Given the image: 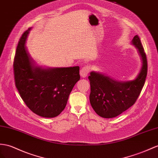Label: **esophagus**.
<instances>
[{
    "instance_id": "1",
    "label": "esophagus",
    "mask_w": 158,
    "mask_h": 158,
    "mask_svg": "<svg viewBox=\"0 0 158 158\" xmlns=\"http://www.w3.org/2000/svg\"><path fill=\"white\" fill-rule=\"evenodd\" d=\"M90 71V68L89 67H83L80 70V75L81 77H86L88 75Z\"/></svg>"
}]
</instances>
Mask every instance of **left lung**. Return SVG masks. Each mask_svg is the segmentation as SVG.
<instances>
[{
    "instance_id": "obj_1",
    "label": "left lung",
    "mask_w": 158,
    "mask_h": 158,
    "mask_svg": "<svg viewBox=\"0 0 158 158\" xmlns=\"http://www.w3.org/2000/svg\"><path fill=\"white\" fill-rule=\"evenodd\" d=\"M139 52L142 67L135 79L118 81L100 73L92 71L89 76L91 93L89 100L96 114L104 118H112L131 107L144 85L148 73V62L139 37L135 35L131 41Z\"/></svg>"
}]
</instances>
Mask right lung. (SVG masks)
I'll return each mask as SVG.
<instances>
[{"instance_id":"add662e5","label":"right lung","mask_w":158,"mask_h":158,"mask_svg":"<svg viewBox=\"0 0 158 158\" xmlns=\"http://www.w3.org/2000/svg\"><path fill=\"white\" fill-rule=\"evenodd\" d=\"M31 28L20 39L14 59L16 87L30 110L43 118H55L65 107L73 88L80 79L79 67L43 69L35 66L25 42Z\"/></svg>"}]
</instances>
